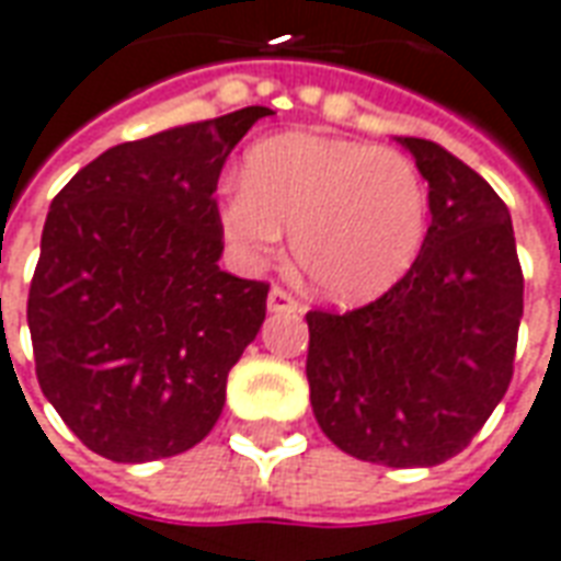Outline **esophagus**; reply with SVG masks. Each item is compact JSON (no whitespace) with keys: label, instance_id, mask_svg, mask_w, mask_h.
<instances>
[{"label":"esophagus","instance_id":"esophagus-1","mask_svg":"<svg viewBox=\"0 0 561 561\" xmlns=\"http://www.w3.org/2000/svg\"><path fill=\"white\" fill-rule=\"evenodd\" d=\"M267 312H300V302L294 300L285 288H276V285H273L267 294Z\"/></svg>","mask_w":561,"mask_h":561}]
</instances>
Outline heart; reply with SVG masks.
Listing matches in <instances>:
<instances>
[{
	"label": "heart",
	"instance_id": "obj_1",
	"mask_svg": "<svg viewBox=\"0 0 561 561\" xmlns=\"http://www.w3.org/2000/svg\"><path fill=\"white\" fill-rule=\"evenodd\" d=\"M219 228L247 267H267L291 231L294 264L323 300L356 306L396 288L428 234V193L410 157L285 133L243 160L219 198Z\"/></svg>",
	"mask_w": 561,
	"mask_h": 561
}]
</instances>
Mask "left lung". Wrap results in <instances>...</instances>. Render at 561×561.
<instances>
[{"label": "left lung", "mask_w": 561, "mask_h": 561, "mask_svg": "<svg viewBox=\"0 0 561 561\" xmlns=\"http://www.w3.org/2000/svg\"><path fill=\"white\" fill-rule=\"evenodd\" d=\"M396 142L428 181L422 252L380 300L306 314V377L314 419L339 449L434 467L467 449L512 383L524 273L493 186L443 145Z\"/></svg>", "instance_id": "left-lung-1"}]
</instances>
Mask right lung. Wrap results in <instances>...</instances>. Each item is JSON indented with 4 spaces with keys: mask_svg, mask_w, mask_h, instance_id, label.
Masks as SVG:
<instances>
[{
    "mask_svg": "<svg viewBox=\"0 0 561 561\" xmlns=\"http://www.w3.org/2000/svg\"><path fill=\"white\" fill-rule=\"evenodd\" d=\"M247 106L115 145L49 205L28 288L41 392L115 463L193 449L217 425L226 380L255 342L267 285L219 270V172Z\"/></svg>",
    "mask_w": 561,
    "mask_h": 561,
    "instance_id": "obj_1",
    "label": "right lung"
}]
</instances>
